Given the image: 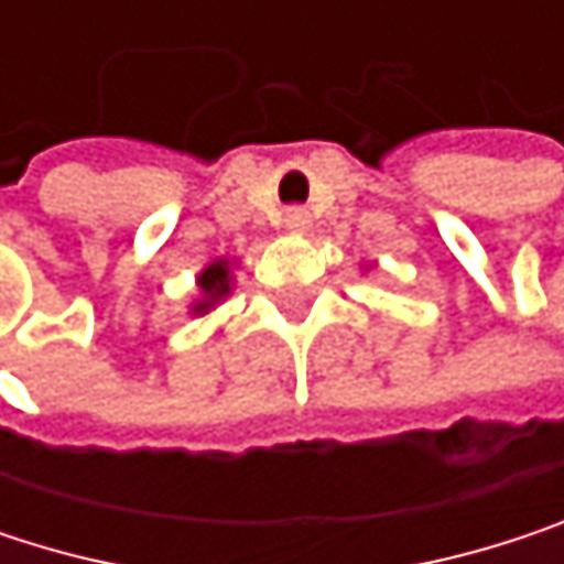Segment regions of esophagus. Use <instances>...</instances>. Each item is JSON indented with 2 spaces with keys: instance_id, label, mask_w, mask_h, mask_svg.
Instances as JSON below:
<instances>
[{
  "instance_id": "obj_1",
  "label": "esophagus",
  "mask_w": 564,
  "mask_h": 564,
  "mask_svg": "<svg viewBox=\"0 0 564 564\" xmlns=\"http://www.w3.org/2000/svg\"><path fill=\"white\" fill-rule=\"evenodd\" d=\"M283 225H286L293 235H300V231H306V228H310V212H306V208H300V205H293V208H286V212H283Z\"/></svg>"
}]
</instances>
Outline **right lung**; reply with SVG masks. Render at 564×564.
I'll list each match as a JSON object with an SVG mask.
<instances>
[{"label": "right lung", "instance_id": "obj_1", "mask_svg": "<svg viewBox=\"0 0 564 564\" xmlns=\"http://www.w3.org/2000/svg\"><path fill=\"white\" fill-rule=\"evenodd\" d=\"M198 286L205 290V303L195 306V310L202 313V310H208L215 300H221V296L228 293V268H225V261L208 264V268L202 271V278H198Z\"/></svg>", "mask_w": 564, "mask_h": 564}]
</instances>
